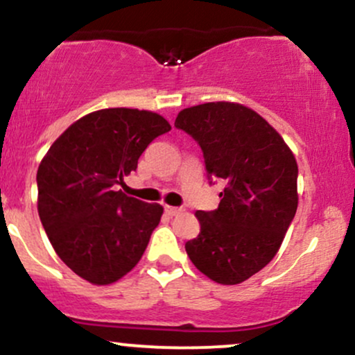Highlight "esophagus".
<instances>
[{
	"instance_id": "obj_1",
	"label": "esophagus",
	"mask_w": 355,
	"mask_h": 355,
	"mask_svg": "<svg viewBox=\"0 0 355 355\" xmlns=\"http://www.w3.org/2000/svg\"><path fill=\"white\" fill-rule=\"evenodd\" d=\"M183 209H180V207H170V205H165V214L170 215V217H173V215H178L182 214Z\"/></svg>"
}]
</instances>
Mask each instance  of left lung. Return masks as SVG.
Here are the masks:
<instances>
[{
    "instance_id": "1",
    "label": "left lung",
    "mask_w": 355,
    "mask_h": 355,
    "mask_svg": "<svg viewBox=\"0 0 355 355\" xmlns=\"http://www.w3.org/2000/svg\"><path fill=\"white\" fill-rule=\"evenodd\" d=\"M175 126L200 145L207 177L225 182L218 209L198 210L200 234L185 243L217 284L250 279L274 259L297 210V162L254 110L229 101L185 108Z\"/></svg>"
}]
</instances>
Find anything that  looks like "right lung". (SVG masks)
I'll return each mask as SVG.
<instances>
[{
    "instance_id": "right-lung-1",
    "label": "right lung",
    "mask_w": 355,
    "mask_h": 355,
    "mask_svg": "<svg viewBox=\"0 0 355 355\" xmlns=\"http://www.w3.org/2000/svg\"><path fill=\"white\" fill-rule=\"evenodd\" d=\"M170 130L153 112L105 108L75 121L44 155L36 173L40 220L56 254L81 279L113 284L144 255L164 209L118 185Z\"/></svg>"
}]
</instances>
